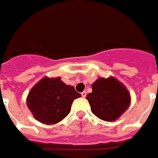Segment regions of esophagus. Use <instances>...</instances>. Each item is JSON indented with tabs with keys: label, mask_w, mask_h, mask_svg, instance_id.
<instances>
[{
	"label": "esophagus",
	"mask_w": 158,
	"mask_h": 158,
	"mask_svg": "<svg viewBox=\"0 0 158 158\" xmlns=\"http://www.w3.org/2000/svg\"><path fill=\"white\" fill-rule=\"evenodd\" d=\"M86 95H87L86 91H84V92H82V93H81V96L83 97V98H85V97H86Z\"/></svg>",
	"instance_id": "1"
}]
</instances>
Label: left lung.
<instances>
[{"label": "left lung", "mask_w": 158, "mask_h": 158, "mask_svg": "<svg viewBox=\"0 0 158 158\" xmlns=\"http://www.w3.org/2000/svg\"><path fill=\"white\" fill-rule=\"evenodd\" d=\"M92 89L86 98L93 113L101 120H116L130 106V93L114 77L99 78L92 84Z\"/></svg>", "instance_id": "left-lung-1"}]
</instances>
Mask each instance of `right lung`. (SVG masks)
<instances>
[{
	"label": "right lung",
	"mask_w": 158,
	"mask_h": 158,
	"mask_svg": "<svg viewBox=\"0 0 158 158\" xmlns=\"http://www.w3.org/2000/svg\"><path fill=\"white\" fill-rule=\"evenodd\" d=\"M81 95L60 77H45L36 84L27 97V105L36 120L47 125L61 121L70 111L74 99Z\"/></svg>",
	"instance_id": "obj_1"
}]
</instances>
